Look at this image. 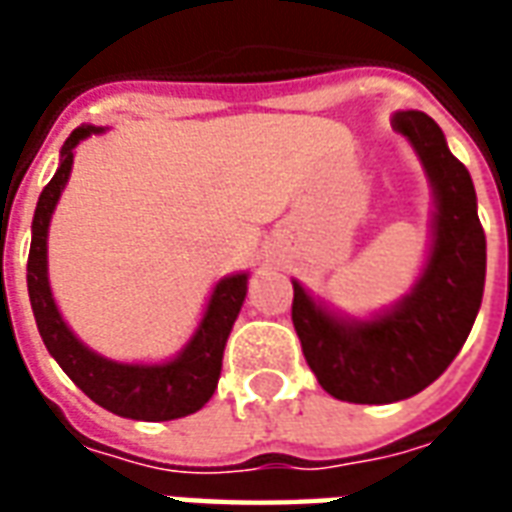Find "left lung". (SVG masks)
Returning <instances> with one entry per match:
<instances>
[{"label": "left lung", "mask_w": 512, "mask_h": 512, "mask_svg": "<svg viewBox=\"0 0 512 512\" xmlns=\"http://www.w3.org/2000/svg\"><path fill=\"white\" fill-rule=\"evenodd\" d=\"M433 191L430 249L417 282L392 307L354 318L293 279V326L318 384L348 403H395L450 367L472 332L485 288V233L469 169L452 156L433 117L395 112Z\"/></svg>", "instance_id": "8db88e82"}]
</instances>
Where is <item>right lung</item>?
<instances>
[{"label":"right lung","mask_w":512,"mask_h":512,"mask_svg":"<svg viewBox=\"0 0 512 512\" xmlns=\"http://www.w3.org/2000/svg\"><path fill=\"white\" fill-rule=\"evenodd\" d=\"M104 126H79L60 150V167L40 191L35 219H32V246L27 260V288L35 323L65 370V376L82 389L93 403L117 417L142 419V422H167L189 417L211 400L222 373V356L227 337L246 299L249 271L227 274L211 290L197 329L189 343L167 362H115L106 359L90 345H84L62 318L49 282V224L51 213L60 202L65 183L71 178L76 145L87 136L104 134Z\"/></svg>","instance_id":"add662e5"}]
</instances>
